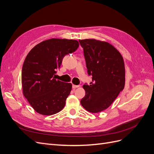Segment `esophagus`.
Returning a JSON list of instances; mask_svg holds the SVG:
<instances>
[{
    "label": "esophagus",
    "instance_id": "esophagus-1",
    "mask_svg": "<svg viewBox=\"0 0 154 154\" xmlns=\"http://www.w3.org/2000/svg\"><path fill=\"white\" fill-rule=\"evenodd\" d=\"M80 87V85H72V88H76L78 87Z\"/></svg>",
    "mask_w": 154,
    "mask_h": 154
}]
</instances>
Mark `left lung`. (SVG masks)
<instances>
[{
	"label": "left lung",
	"instance_id": "obj_1",
	"mask_svg": "<svg viewBox=\"0 0 154 154\" xmlns=\"http://www.w3.org/2000/svg\"><path fill=\"white\" fill-rule=\"evenodd\" d=\"M79 42L93 81L89 85H83L85 96L80 103L89 112H100L109 108L125 87L124 60L119 51L106 42L94 38Z\"/></svg>",
	"mask_w": 154,
	"mask_h": 154
}]
</instances>
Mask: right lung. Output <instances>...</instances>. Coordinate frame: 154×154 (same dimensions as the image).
Segmentation results:
<instances>
[{
	"label": "right lung",
	"mask_w": 154,
	"mask_h": 154,
	"mask_svg": "<svg viewBox=\"0 0 154 154\" xmlns=\"http://www.w3.org/2000/svg\"><path fill=\"white\" fill-rule=\"evenodd\" d=\"M79 47L76 40L51 38L36 45L27 54L22 70L23 94L36 112L57 114L66 105L71 83L55 79L65 55Z\"/></svg>",
	"instance_id": "right-lung-1"
}]
</instances>
